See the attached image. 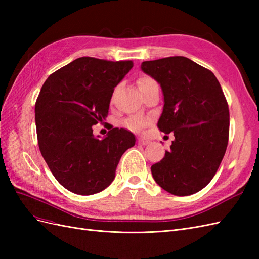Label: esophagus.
Segmentation results:
<instances>
[{"mask_svg":"<svg viewBox=\"0 0 259 259\" xmlns=\"http://www.w3.org/2000/svg\"><path fill=\"white\" fill-rule=\"evenodd\" d=\"M138 144L139 145H148L149 144V140H147V139H145V138H139L138 139Z\"/></svg>","mask_w":259,"mask_h":259,"instance_id":"esophagus-1","label":"esophagus"}]
</instances>
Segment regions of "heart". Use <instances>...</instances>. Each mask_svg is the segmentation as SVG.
Segmentation results:
<instances>
[{
	"label": "heart",
	"mask_w": 259,
	"mask_h": 259,
	"mask_svg": "<svg viewBox=\"0 0 259 259\" xmlns=\"http://www.w3.org/2000/svg\"><path fill=\"white\" fill-rule=\"evenodd\" d=\"M156 83L151 76H148V75H144L142 77H139L137 80V85L140 91H143L149 86ZM125 125L132 130V131H140L145 125V121L143 119H140V117H132V119H128L126 122H125Z\"/></svg>",
	"instance_id": "heart-1"
}]
</instances>
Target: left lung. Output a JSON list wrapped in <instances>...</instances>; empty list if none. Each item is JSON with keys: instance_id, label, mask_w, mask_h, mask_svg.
<instances>
[{"instance_id": "1", "label": "left lung", "mask_w": 259, "mask_h": 259, "mask_svg": "<svg viewBox=\"0 0 259 259\" xmlns=\"http://www.w3.org/2000/svg\"><path fill=\"white\" fill-rule=\"evenodd\" d=\"M142 70L161 85V132L175 140L151 173L160 187L184 197L208 185L221 165L229 139V108L210 70L183 56L144 61Z\"/></svg>"}]
</instances>
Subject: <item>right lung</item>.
<instances>
[{"label":"right lung","instance_id":"1","mask_svg":"<svg viewBox=\"0 0 259 259\" xmlns=\"http://www.w3.org/2000/svg\"><path fill=\"white\" fill-rule=\"evenodd\" d=\"M133 66L132 60L81 57L44 82L35 103L38 148L69 191H103L113 182L122 154L135 145V136L124 128H111L104 139L93 135L94 125L106 121L114 88Z\"/></svg>","mask_w":259,"mask_h":259}]
</instances>
